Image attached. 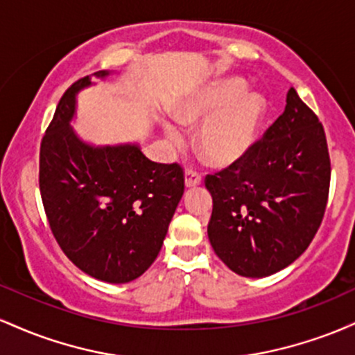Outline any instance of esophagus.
I'll list each match as a JSON object with an SVG mask.
<instances>
[{"instance_id": "esophagus-1", "label": "esophagus", "mask_w": 355, "mask_h": 355, "mask_svg": "<svg viewBox=\"0 0 355 355\" xmlns=\"http://www.w3.org/2000/svg\"><path fill=\"white\" fill-rule=\"evenodd\" d=\"M202 183V175L198 172H195V170L191 168H187L185 172V185L191 189V187H197Z\"/></svg>"}]
</instances>
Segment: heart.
I'll return each mask as SVG.
<instances>
[{
	"label": "heart",
	"mask_w": 355,
	"mask_h": 355,
	"mask_svg": "<svg viewBox=\"0 0 355 355\" xmlns=\"http://www.w3.org/2000/svg\"><path fill=\"white\" fill-rule=\"evenodd\" d=\"M245 81L220 78L183 96L173 107L178 123L202 126L197 132V148L214 166H230L250 152L262 128L267 103L260 93L245 92ZM165 135L178 145L183 133L173 123H165Z\"/></svg>",
	"instance_id": "1"
}]
</instances>
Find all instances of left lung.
<instances>
[{"label":"left lung","mask_w":355,"mask_h":355,"mask_svg":"<svg viewBox=\"0 0 355 355\" xmlns=\"http://www.w3.org/2000/svg\"><path fill=\"white\" fill-rule=\"evenodd\" d=\"M205 187L214 209L209 239L218 259L243 277H267L291 266L319 230L331 187L324 126L288 89L284 113L245 157Z\"/></svg>","instance_id":"1"}]
</instances>
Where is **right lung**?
<instances>
[{"label":"right lung","mask_w":355,"mask_h":355,"mask_svg":"<svg viewBox=\"0 0 355 355\" xmlns=\"http://www.w3.org/2000/svg\"><path fill=\"white\" fill-rule=\"evenodd\" d=\"M88 85L85 76L63 93L42 140L44 214L61 250L80 270L103 282H132L157 259L185 177L180 165L155 164L138 145L81 141L70 121L76 93Z\"/></svg>","instance_id":"obj_1"}]
</instances>
